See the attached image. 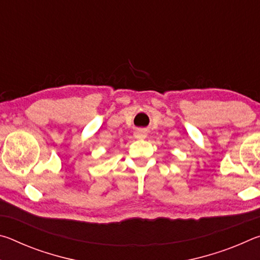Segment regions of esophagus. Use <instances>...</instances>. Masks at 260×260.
Instances as JSON below:
<instances>
[{"label": "esophagus", "instance_id": "34e87169", "mask_svg": "<svg viewBox=\"0 0 260 260\" xmlns=\"http://www.w3.org/2000/svg\"><path fill=\"white\" fill-rule=\"evenodd\" d=\"M134 136L136 139H146L147 136V131L146 129H136L135 133H134Z\"/></svg>", "mask_w": 260, "mask_h": 260}]
</instances>
